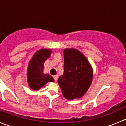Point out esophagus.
<instances>
[{"mask_svg":"<svg viewBox=\"0 0 126 126\" xmlns=\"http://www.w3.org/2000/svg\"><path fill=\"white\" fill-rule=\"evenodd\" d=\"M58 75H56V76H54V80L55 81H57V79H58Z\"/></svg>","mask_w":126,"mask_h":126,"instance_id":"esophagus-1","label":"esophagus"}]
</instances>
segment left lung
I'll use <instances>...</instances> for the list:
<instances>
[{
    "label": "left lung",
    "mask_w": 126,
    "mask_h": 126,
    "mask_svg": "<svg viewBox=\"0 0 126 126\" xmlns=\"http://www.w3.org/2000/svg\"><path fill=\"white\" fill-rule=\"evenodd\" d=\"M64 72L58 79L63 96L69 100L80 98L93 80V69L82 53L73 48L65 49Z\"/></svg>",
    "instance_id": "obj_1"
}]
</instances>
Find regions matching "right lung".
Masks as SVG:
<instances>
[{
	"instance_id": "1",
	"label": "right lung",
	"mask_w": 126,
	"mask_h": 126,
	"mask_svg": "<svg viewBox=\"0 0 126 126\" xmlns=\"http://www.w3.org/2000/svg\"><path fill=\"white\" fill-rule=\"evenodd\" d=\"M50 49L38 50L30 60L27 68V82L33 90H38L47 82H54V78L48 74L43 73L44 63L50 56Z\"/></svg>"
}]
</instances>
